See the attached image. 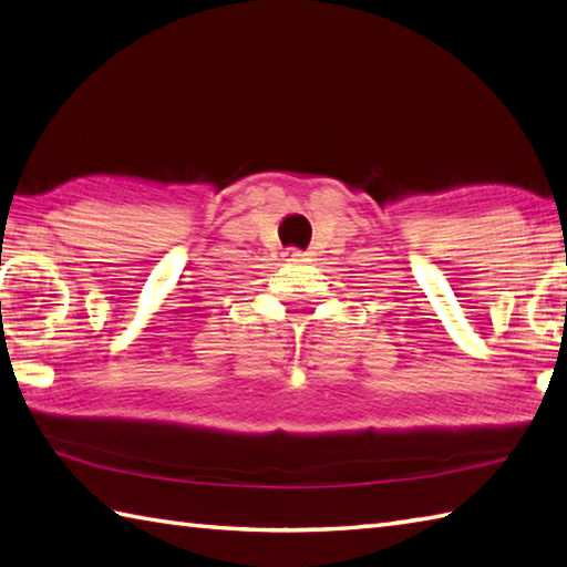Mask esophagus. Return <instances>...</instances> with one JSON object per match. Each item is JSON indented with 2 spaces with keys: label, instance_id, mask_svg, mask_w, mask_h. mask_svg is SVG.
<instances>
[{
  "label": "esophagus",
  "instance_id": "34e87169",
  "mask_svg": "<svg viewBox=\"0 0 567 567\" xmlns=\"http://www.w3.org/2000/svg\"><path fill=\"white\" fill-rule=\"evenodd\" d=\"M290 256H295V258H297V256H302V252H299V250H295V248H292V250H290Z\"/></svg>",
  "mask_w": 567,
  "mask_h": 567
}]
</instances>
